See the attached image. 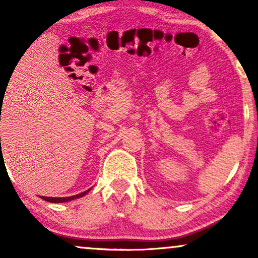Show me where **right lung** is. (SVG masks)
<instances>
[{
    "label": "right lung",
    "instance_id": "1",
    "mask_svg": "<svg viewBox=\"0 0 258 258\" xmlns=\"http://www.w3.org/2000/svg\"><path fill=\"white\" fill-rule=\"evenodd\" d=\"M90 189H88V190H86V191H83L81 194H77V195L69 196V197H45V196H41V199L47 201V202H50V203H64V202H69V201L80 199V197H82V196H86L87 194L90 191Z\"/></svg>",
    "mask_w": 258,
    "mask_h": 258
}]
</instances>
